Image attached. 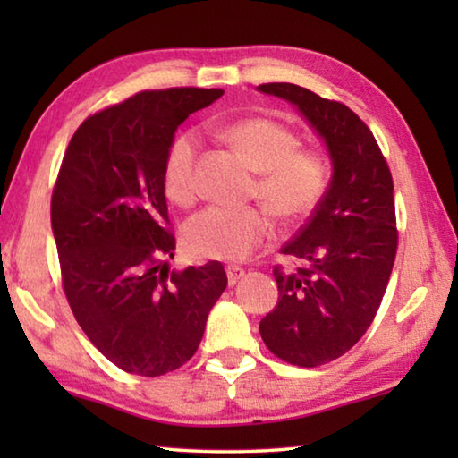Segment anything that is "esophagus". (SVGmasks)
Listing matches in <instances>:
<instances>
[{
    "label": "esophagus",
    "mask_w": 458,
    "mask_h": 458,
    "mask_svg": "<svg viewBox=\"0 0 458 458\" xmlns=\"http://www.w3.org/2000/svg\"><path fill=\"white\" fill-rule=\"evenodd\" d=\"M244 273L246 270L242 268V267H236V265H230L228 268H226V276H228V283L230 284H236L240 278L244 276Z\"/></svg>",
    "instance_id": "esophagus-1"
}]
</instances>
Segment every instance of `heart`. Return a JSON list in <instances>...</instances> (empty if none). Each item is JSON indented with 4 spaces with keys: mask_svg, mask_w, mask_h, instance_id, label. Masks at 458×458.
I'll use <instances>...</instances> for the list:
<instances>
[{
    "mask_svg": "<svg viewBox=\"0 0 458 458\" xmlns=\"http://www.w3.org/2000/svg\"><path fill=\"white\" fill-rule=\"evenodd\" d=\"M218 135L259 172L252 196L265 201L278 220H305L327 196V157L313 147H299V135L284 123L273 117H246L218 127ZM199 149V135L185 129L165 151L161 183L165 196L180 206L196 199ZM270 228V214L260 206H210L185 222L183 244L198 259L244 260L265 242Z\"/></svg>",
    "mask_w": 458,
    "mask_h": 458,
    "instance_id": "obj_1",
    "label": "heart"
}]
</instances>
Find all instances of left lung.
Here are the masks:
<instances>
[{"label":"left lung","instance_id":"8db88e82","mask_svg":"<svg viewBox=\"0 0 458 458\" xmlns=\"http://www.w3.org/2000/svg\"><path fill=\"white\" fill-rule=\"evenodd\" d=\"M259 90L297 105L333 159L327 196L281 250L305 265L273 268L278 301L259 327L278 360L317 368L350 352L382 303L398 250L394 182L374 133L350 106L291 82Z\"/></svg>","mask_w":458,"mask_h":458}]
</instances>
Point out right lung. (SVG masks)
Instances as JSON below:
<instances>
[{"instance_id":"add662e5","label":"right lung","mask_w":458,"mask_h":458,"mask_svg":"<svg viewBox=\"0 0 458 458\" xmlns=\"http://www.w3.org/2000/svg\"><path fill=\"white\" fill-rule=\"evenodd\" d=\"M222 95L137 92L84 119L62 159L50 204L62 289L92 345L127 374L182 368L228 284L218 260L169 273L175 236L161 183L175 129Z\"/></svg>"}]
</instances>
